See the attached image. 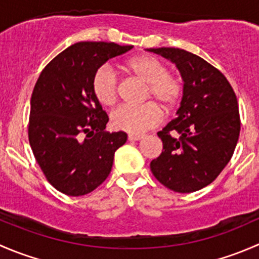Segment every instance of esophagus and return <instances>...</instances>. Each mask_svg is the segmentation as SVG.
Returning a JSON list of instances; mask_svg holds the SVG:
<instances>
[{
    "instance_id": "1",
    "label": "esophagus",
    "mask_w": 259,
    "mask_h": 259,
    "mask_svg": "<svg viewBox=\"0 0 259 259\" xmlns=\"http://www.w3.org/2000/svg\"><path fill=\"white\" fill-rule=\"evenodd\" d=\"M143 135H134V134H130L129 137H127V139L130 140V142H138V140H142L143 139Z\"/></svg>"
}]
</instances>
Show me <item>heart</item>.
Segmentation results:
<instances>
[{
    "label": "heart",
    "instance_id": "heart-1",
    "mask_svg": "<svg viewBox=\"0 0 259 259\" xmlns=\"http://www.w3.org/2000/svg\"><path fill=\"white\" fill-rule=\"evenodd\" d=\"M124 69L146 82V99H154L165 110H170L178 104L183 94V82L179 77L169 72L168 66L159 59L149 55L132 57L124 64ZM119 81L110 66L104 65L93 75L91 90L96 100L103 106H113L117 100ZM163 120V113L155 103L140 106L124 105L110 115V125L115 130L143 134L158 126Z\"/></svg>",
    "mask_w": 259,
    "mask_h": 259
}]
</instances>
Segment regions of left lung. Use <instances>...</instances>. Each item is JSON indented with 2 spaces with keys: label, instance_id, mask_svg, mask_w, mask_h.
<instances>
[{
  "label": "left lung",
  "instance_id": "1",
  "mask_svg": "<svg viewBox=\"0 0 259 259\" xmlns=\"http://www.w3.org/2000/svg\"><path fill=\"white\" fill-rule=\"evenodd\" d=\"M148 51L176 64L184 81L177 117L158 133L163 151L150 169L170 190L197 192L209 185L233 155L241 132L237 96L226 76L202 57L176 48Z\"/></svg>",
  "mask_w": 259,
  "mask_h": 259
}]
</instances>
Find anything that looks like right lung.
Segmentation results:
<instances>
[{
  "label": "right lung",
  "mask_w": 259,
  "mask_h": 259,
  "mask_svg": "<svg viewBox=\"0 0 259 259\" xmlns=\"http://www.w3.org/2000/svg\"><path fill=\"white\" fill-rule=\"evenodd\" d=\"M133 46L77 42L57 55L31 96L28 142L50 184L71 197L93 192L109 177L126 133L105 132L109 117L91 90L96 70Z\"/></svg>",
  "instance_id": "add662e5"
}]
</instances>
